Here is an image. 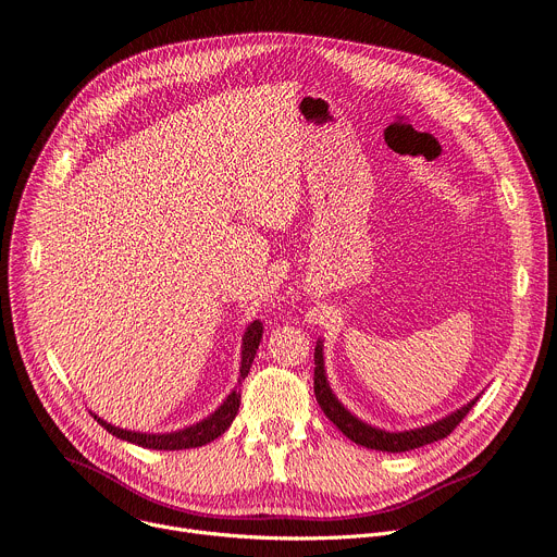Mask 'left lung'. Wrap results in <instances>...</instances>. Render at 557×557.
Instances as JSON below:
<instances>
[{
    "mask_svg": "<svg viewBox=\"0 0 557 557\" xmlns=\"http://www.w3.org/2000/svg\"><path fill=\"white\" fill-rule=\"evenodd\" d=\"M314 395L317 401L321 406V410L325 412V417L344 433L348 440H352L359 446L372 448V450H383V453H406L425 444L440 442L444 437H448L455 428L459 425V421L468 414V410L475 406V401L480 397H475L470 404H466L463 408L455 410L453 414L431 423V425H421L414 428V431H404V433H386L379 431V428H372L368 423H363L361 419H357L352 412H348L344 406L338 404V399L332 395L330 386H327V376H325V368H323V346L321 341L314 348Z\"/></svg>",
    "mask_w": 557,
    "mask_h": 557,
    "instance_id": "8db88e82",
    "label": "left lung"
}]
</instances>
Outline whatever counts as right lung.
<instances>
[{"mask_svg":"<svg viewBox=\"0 0 557 557\" xmlns=\"http://www.w3.org/2000/svg\"><path fill=\"white\" fill-rule=\"evenodd\" d=\"M263 338V323L261 321H253L247 325L245 330V336H243V352H240V379L247 376L249 368H251V361L256 357V350H259V344ZM238 406H240V393H232L223 406L211 412L207 419L189 425V428H183V431H176V433H164V435H151V433H136V431H124V428H117V425H111L107 423L104 419H100L98 414H94V419H98V423L102 428H107V431L111 435H115L117 440H124V442H132V444H138L143 448H153V450H183V448H198V446H205L209 442H213L216 437H221L227 428L232 425L236 412H238Z\"/></svg>","mask_w":557,"mask_h":557,"instance_id":"add662e5","label":"right lung"}]
</instances>
